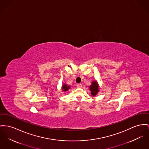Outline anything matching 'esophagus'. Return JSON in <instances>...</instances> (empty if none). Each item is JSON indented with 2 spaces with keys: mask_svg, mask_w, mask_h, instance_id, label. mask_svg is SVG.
Here are the masks:
<instances>
[{
  "mask_svg": "<svg viewBox=\"0 0 149 149\" xmlns=\"http://www.w3.org/2000/svg\"><path fill=\"white\" fill-rule=\"evenodd\" d=\"M77 88H81L82 87V84H78L77 85Z\"/></svg>",
  "mask_w": 149,
  "mask_h": 149,
  "instance_id": "esophagus-1",
  "label": "esophagus"
}]
</instances>
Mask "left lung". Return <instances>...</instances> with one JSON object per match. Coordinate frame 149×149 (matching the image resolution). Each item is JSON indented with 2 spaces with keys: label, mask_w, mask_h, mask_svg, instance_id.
Wrapping results in <instances>:
<instances>
[{
  "label": "left lung",
  "mask_w": 149,
  "mask_h": 149,
  "mask_svg": "<svg viewBox=\"0 0 149 149\" xmlns=\"http://www.w3.org/2000/svg\"><path fill=\"white\" fill-rule=\"evenodd\" d=\"M89 90L91 91V94L93 97H95L97 95L99 91V86L98 82L95 80L91 82V85L89 86Z\"/></svg>",
  "instance_id": "1"
}]
</instances>
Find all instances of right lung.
<instances>
[{"instance_id":"add662e5","label":"right lung","mask_w":149,"mask_h":149,"mask_svg":"<svg viewBox=\"0 0 149 149\" xmlns=\"http://www.w3.org/2000/svg\"><path fill=\"white\" fill-rule=\"evenodd\" d=\"M70 89V85H68L67 84H63V85L61 86V90L63 92H67Z\"/></svg>"}]
</instances>
